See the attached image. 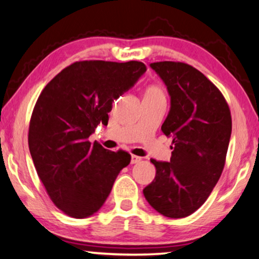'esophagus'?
I'll use <instances>...</instances> for the list:
<instances>
[{
    "mask_svg": "<svg viewBox=\"0 0 259 259\" xmlns=\"http://www.w3.org/2000/svg\"><path fill=\"white\" fill-rule=\"evenodd\" d=\"M141 161V157L140 156H137V155H132V157H131V163L134 164V163H138L140 162Z\"/></svg>",
    "mask_w": 259,
    "mask_h": 259,
    "instance_id": "esophagus-1",
    "label": "esophagus"
}]
</instances>
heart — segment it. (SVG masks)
I'll return each instance as SVG.
<instances>
[{
    "label": "heart",
    "instance_id": "b5f03b06",
    "mask_svg": "<svg viewBox=\"0 0 259 259\" xmlns=\"http://www.w3.org/2000/svg\"><path fill=\"white\" fill-rule=\"evenodd\" d=\"M145 96H155V97H164L163 91L161 90L159 86L155 85H151L146 89L145 91Z\"/></svg>",
    "mask_w": 259,
    "mask_h": 259
}]
</instances>
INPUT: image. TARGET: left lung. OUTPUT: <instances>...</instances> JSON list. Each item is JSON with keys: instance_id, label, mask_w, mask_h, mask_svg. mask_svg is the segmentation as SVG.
<instances>
[{"instance_id": "obj_1", "label": "left lung", "mask_w": 259, "mask_h": 259, "mask_svg": "<svg viewBox=\"0 0 259 259\" xmlns=\"http://www.w3.org/2000/svg\"><path fill=\"white\" fill-rule=\"evenodd\" d=\"M151 67L170 96L161 131L173 138L174 147L169 162L151 160L156 174L144 195L161 215L182 219L204 203L222 174L231 114L220 90L192 65L156 62Z\"/></svg>"}]
</instances>
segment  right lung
I'll return each instance as SVG.
<instances>
[{
    "mask_svg": "<svg viewBox=\"0 0 259 259\" xmlns=\"http://www.w3.org/2000/svg\"><path fill=\"white\" fill-rule=\"evenodd\" d=\"M141 62L81 61L62 70L43 89L29 126V149L56 207L74 219L102 208L131 155L88 139L107 125L112 103L146 72Z\"/></svg>",
    "mask_w": 259,
    "mask_h": 259,
    "instance_id": "obj_1",
    "label": "right lung"
}]
</instances>
